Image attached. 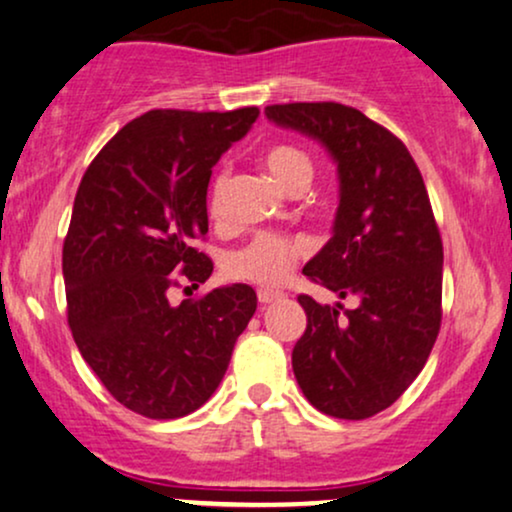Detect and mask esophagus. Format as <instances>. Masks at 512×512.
I'll return each mask as SVG.
<instances>
[{"instance_id": "1", "label": "esophagus", "mask_w": 512, "mask_h": 512, "mask_svg": "<svg viewBox=\"0 0 512 512\" xmlns=\"http://www.w3.org/2000/svg\"><path fill=\"white\" fill-rule=\"evenodd\" d=\"M257 298H260L262 305H269L274 301H281V298H284V293L272 291V289H260V291H257Z\"/></svg>"}]
</instances>
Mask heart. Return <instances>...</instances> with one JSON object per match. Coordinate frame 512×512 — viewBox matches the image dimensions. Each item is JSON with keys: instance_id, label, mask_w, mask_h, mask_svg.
<instances>
[{"instance_id": "obj_1", "label": "heart", "mask_w": 512, "mask_h": 512, "mask_svg": "<svg viewBox=\"0 0 512 512\" xmlns=\"http://www.w3.org/2000/svg\"><path fill=\"white\" fill-rule=\"evenodd\" d=\"M264 166L286 192L308 187L313 180L315 163L308 151L296 144H272L264 151ZM209 214L221 219L223 214V178L211 182ZM305 245L284 233H257L248 245L233 252L226 260L228 276L260 286H279L291 274L293 264L303 257Z\"/></svg>"}]
</instances>
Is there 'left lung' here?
<instances>
[{
    "instance_id": "8db88e82",
    "label": "left lung",
    "mask_w": 512,
    "mask_h": 512,
    "mask_svg": "<svg viewBox=\"0 0 512 512\" xmlns=\"http://www.w3.org/2000/svg\"><path fill=\"white\" fill-rule=\"evenodd\" d=\"M281 127L322 142L339 170L332 238L303 267L354 308L301 293L308 327L293 373L322 414L361 421L395 404L436 344L443 240L421 170L390 129L342 103L267 105Z\"/></svg>"
}]
</instances>
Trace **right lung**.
<instances>
[{
    "label": "right lung",
    "instance_id": "add662e5",
    "mask_svg": "<svg viewBox=\"0 0 512 512\" xmlns=\"http://www.w3.org/2000/svg\"><path fill=\"white\" fill-rule=\"evenodd\" d=\"M257 115L149 110L98 151L76 190L62 248L69 330L105 390L146 419L202 407L255 315L248 284L180 305L168 296L214 272L199 250L211 168Z\"/></svg>",
    "mask_w": 512,
    "mask_h": 512
}]
</instances>
